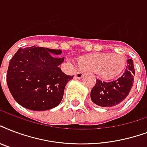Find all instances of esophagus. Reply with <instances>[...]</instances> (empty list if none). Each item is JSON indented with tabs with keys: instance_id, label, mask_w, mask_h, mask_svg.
I'll list each match as a JSON object with an SVG mask.
<instances>
[{
	"instance_id": "1",
	"label": "esophagus",
	"mask_w": 147,
	"mask_h": 147,
	"mask_svg": "<svg viewBox=\"0 0 147 147\" xmlns=\"http://www.w3.org/2000/svg\"><path fill=\"white\" fill-rule=\"evenodd\" d=\"M84 74L82 73V72H81V71H78L77 73L76 74V78H77V79H80V78H82V76H83Z\"/></svg>"
}]
</instances>
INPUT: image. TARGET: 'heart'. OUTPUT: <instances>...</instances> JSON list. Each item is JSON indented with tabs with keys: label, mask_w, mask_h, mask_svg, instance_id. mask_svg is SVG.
<instances>
[{
	"label": "heart",
	"mask_w": 147,
	"mask_h": 147,
	"mask_svg": "<svg viewBox=\"0 0 147 147\" xmlns=\"http://www.w3.org/2000/svg\"><path fill=\"white\" fill-rule=\"evenodd\" d=\"M127 60L123 54L96 53L82 57L78 65L86 71L96 73L104 80H112L121 76Z\"/></svg>",
	"instance_id": "obj_1"
}]
</instances>
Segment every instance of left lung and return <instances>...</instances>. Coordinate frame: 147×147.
<instances>
[{
    "mask_svg": "<svg viewBox=\"0 0 147 147\" xmlns=\"http://www.w3.org/2000/svg\"><path fill=\"white\" fill-rule=\"evenodd\" d=\"M134 76L133 61L129 59L125 72L116 80L106 82L96 79V84L90 93L92 102L102 107H112L122 102L133 87Z\"/></svg>",
    "mask_w": 147,
    "mask_h": 147,
    "instance_id": "left-lung-1",
    "label": "left lung"
}]
</instances>
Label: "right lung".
Segmentation results:
<instances>
[{
  "instance_id": "right-lung-1",
  "label": "right lung",
  "mask_w": 147,
  "mask_h": 147,
  "mask_svg": "<svg viewBox=\"0 0 147 147\" xmlns=\"http://www.w3.org/2000/svg\"><path fill=\"white\" fill-rule=\"evenodd\" d=\"M61 54V50L35 46L18 49L7 72V86L18 103L34 111L59 106L66 84L73 78L59 68L65 59Z\"/></svg>"
}]
</instances>
